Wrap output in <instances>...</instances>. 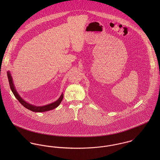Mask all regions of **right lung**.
Listing matches in <instances>:
<instances>
[{"label":"right lung","instance_id":"1","mask_svg":"<svg viewBox=\"0 0 160 160\" xmlns=\"http://www.w3.org/2000/svg\"><path fill=\"white\" fill-rule=\"evenodd\" d=\"M7 76H8V82H9V84L10 86V89L12 90V91L13 92V93L14 94L15 97H16V98L20 102V103L23 105L24 107H25L26 108L34 112H47L49 110H52L55 108H57L62 102L63 98V93H62L61 96L60 97V98L55 101V102H53L52 103L48 104L47 105L44 106H42V107H37V106H34L33 105H31L28 102H26L25 100H24L23 98L20 96V95L18 94V93L16 91L14 84L13 82V79L12 78V76L10 74V71H8L7 72Z\"/></svg>","mask_w":160,"mask_h":160}]
</instances>
